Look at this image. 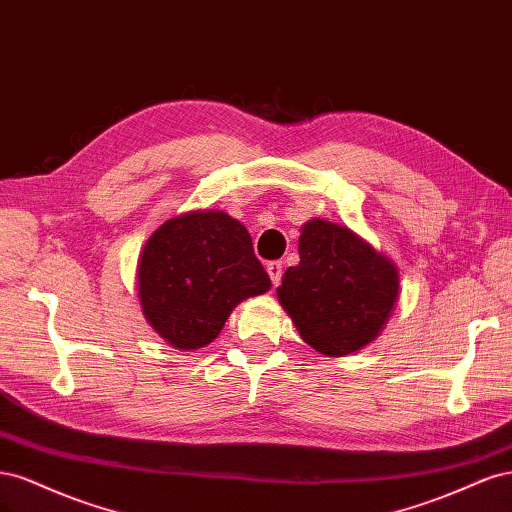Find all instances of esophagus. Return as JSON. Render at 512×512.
<instances>
[{"label": "esophagus", "instance_id": "esophagus-1", "mask_svg": "<svg viewBox=\"0 0 512 512\" xmlns=\"http://www.w3.org/2000/svg\"><path fill=\"white\" fill-rule=\"evenodd\" d=\"M282 262L280 260H273V262H269L267 265V273H269V277H271V284L273 286H277L280 284V280H282Z\"/></svg>", "mask_w": 512, "mask_h": 512}]
</instances>
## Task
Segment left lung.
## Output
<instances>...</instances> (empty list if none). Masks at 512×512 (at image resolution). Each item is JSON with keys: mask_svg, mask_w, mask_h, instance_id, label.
Segmentation results:
<instances>
[{"mask_svg": "<svg viewBox=\"0 0 512 512\" xmlns=\"http://www.w3.org/2000/svg\"><path fill=\"white\" fill-rule=\"evenodd\" d=\"M299 258L286 269L277 301L303 342L324 356L374 342L399 299L395 262L348 226L322 218L301 226Z\"/></svg>", "mask_w": 512, "mask_h": 512, "instance_id": "left-lung-1", "label": "left lung"}]
</instances>
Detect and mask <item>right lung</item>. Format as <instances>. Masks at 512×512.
<instances>
[{"label": "right lung", "mask_w": 512, "mask_h": 512, "mask_svg": "<svg viewBox=\"0 0 512 512\" xmlns=\"http://www.w3.org/2000/svg\"><path fill=\"white\" fill-rule=\"evenodd\" d=\"M269 288L250 232L220 209L166 220L147 239L136 265L138 303L147 324L185 352L209 346L232 309Z\"/></svg>", "instance_id": "1"}]
</instances>
